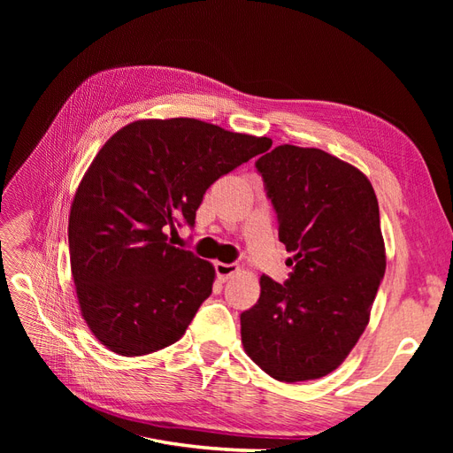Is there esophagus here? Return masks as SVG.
Returning <instances> with one entry per match:
<instances>
[{
    "mask_svg": "<svg viewBox=\"0 0 453 453\" xmlns=\"http://www.w3.org/2000/svg\"><path fill=\"white\" fill-rule=\"evenodd\" d=\"M238 268L240 266L236 263H215V273L221 281H228L238 272Z\"/></svg>",
    "mask_w": 453,
    "mask_h": 453,
    "instance_id": "esophagus-1",
    "label": "esophagus"
}]
</instances>
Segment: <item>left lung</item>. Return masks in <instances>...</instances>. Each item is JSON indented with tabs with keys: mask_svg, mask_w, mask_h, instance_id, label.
Returning a JSON list of instances; mask_svg holds the SVG:
<instances>
[{
	"mask_svg": "<svg viewBox=\"0 0 453 453\" xmlns=\"http://www.w3.org/2000/svg\"><path fill=\"white\" fill-rule=\"evenodd\" d=\"M255 168L295 257L283 285L260 278L257 304L240 315L242 344L280 381L321 378L357 344L386 273L374 188L321 149L280 145Z\"/></svg>",
	"mask_w": 453,
	"mask_h": 453,
	"instance_id": "obj_1",
	"label": "left lung"
}]
</instances>
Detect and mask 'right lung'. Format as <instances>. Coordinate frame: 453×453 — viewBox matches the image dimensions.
<instances>
[{"label": "right lung", "mask_w": 453, "mask_h": 453, "mask_svg": "<svg viewBox=\"0 0 453 453\" xmlns=\"http://www.w3.org/2000/svg\"><path fill=\"white\" fill-rule=\"evenodd\" d=\"M270 145L168 119L135 120L100 149L77 188L67 240L81 313L105 348L138 357L183 336L215 270L168 234L193 228L205 190Z\"/></svg>", "instance_id": "add662e5"}]
</instances>
